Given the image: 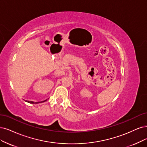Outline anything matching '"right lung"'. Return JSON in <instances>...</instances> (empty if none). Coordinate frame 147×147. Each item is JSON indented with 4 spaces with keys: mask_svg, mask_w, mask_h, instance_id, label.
<instances>
[{
    "mask_svg": "<svg viewBox=\"0 0 147 147\" xmlns=\"http://www.w3.org/2000/svg\"><path fill=\"white\" fill-rule=\"evenodd\" d=\"M47 100H44V101H42V102H35V104H39V103H42V102H45ZM29 103H31V104H34V102H28Z\"/></svg>",
    "mask_w": 147,
    "mask_h": 147,
    "instance_id": "1",
    "label": "right lung"
}]
</instances>
